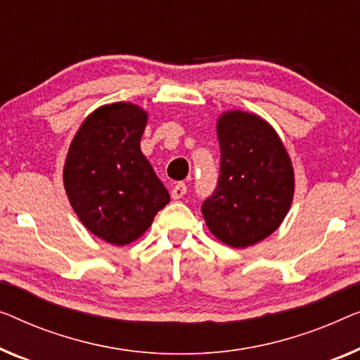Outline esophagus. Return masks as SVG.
<instances>
[{"mask_svg":"<svg viewBox=\"0 0 360 360\" xmlns=\"http://www.w3.org/2000/svg\"><path fill=\"white\" fill-rule=\"evenodd\" d=\"M186 192H187V186L184 182H178V184L173 187V191H171V197H173L174 200H178V198L184 197Z\"/></svg>","mask_w":360,"mask_h":360,"instance_id":"1","label":"esophagus"}]
</instances>
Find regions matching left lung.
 <instances>
[{"mask_svg": "<svg viewBox=\"0 0 360 360\" xmlns=\"http://www.w3.org/2000/svg\"><path fill=\"white\" fill-rule=\"evenodd\" d=\"M218 186L202 203L210 233L236 249L275 233L291 208L294 168L280 136L254 112L224 111L217 121Z\"/></svg>", "mask_w": 360, "mask_h": 360, "instance_id": "obj_1", "label": "left lung"}]
</instances>
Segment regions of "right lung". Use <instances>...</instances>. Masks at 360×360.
Masks as SVG:
<instances>
[{"mask_svg": "<svg viewBox=\"0 0 360 360\" xmlns=\"http://www.w3.org/2000/svg\"><path fill=\"white\" fill-rule=\"evenodd\" d=\"M147 111L129 101L85 117L68 150L64 189L80 221L112 245L137 240L169 194L141 150Z\"/></svg>", "mask_w": 360, "mask_h": 360, "instance_id": "1", "label": "right lung"}]
</instances>
